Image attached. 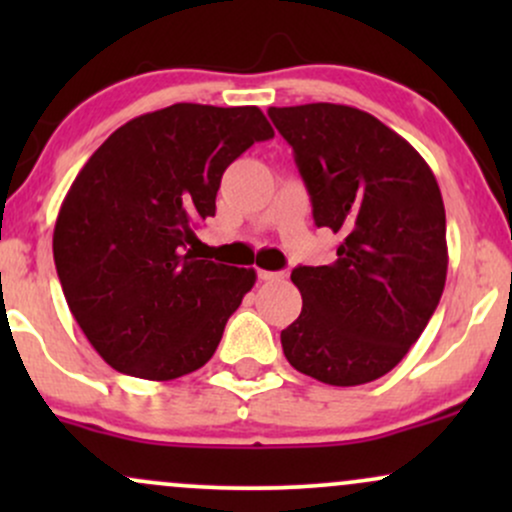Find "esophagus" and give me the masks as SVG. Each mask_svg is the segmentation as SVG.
Here are the masks:
<instances>
[{
  "label": "esophagus",
  "mask_w": 512,
  "mask_h": 512,
  "mask_svg": "<svg viewBox=\"0 0 512 512\" xmlns=\"http://www.w3.org/2000/svg\"><path fill=\"white\" fill-rule=\"evenodd\" d=\"M257 276H260V281H276L281 279V272H267V269H257Z\"/></svg>",
  "instance_id": "34e87169"
}]
</instances>
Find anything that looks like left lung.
Here are the masks:
<instances>
[{"mask_svg":"<svg viewBox=\"0 0 512 512\" xmlns=\"http://www.w3.org/2000/svg\"><path fill=\"white\" fill-rule=\"evenodd\" d=\"M293 146L313 219L339 236L337 260L296 267L303 296L281 332L289 363L320 383L383 378L438 308L448 276L445 207L419 151L351 105L269 108Z\"/></svg>","mask_w":512,"mask_h":512,"instance_id":"1","label":"left lung"}]
</instances>
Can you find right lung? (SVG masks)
Masks as SVG:
<instances>
[{
    "label": "right lung",
    "instance_id": "obj_1",
    "mask_svg": "<svg viewBox=\"0 0 512 512\" xmlns=\"http://www.w3.org/2000/svg\"><path fill=\"white\" fill-rule=\"evenodd\" d=\"M272 137L255 105L175 103L125 122L79 170L52 252L69 310L108 366L175 380L214 356L257 274L187 245L214 216L223 170Z\"/></svg>",
    "mask_w": 512,
    "mask_h": 512
}]
</instances>
